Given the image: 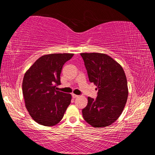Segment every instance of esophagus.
<instances>
[{
	"instance_id": "34e87169",
	"label": "esophagus",
	"mask_w": 155,
	"mask_h": 155,
	"mask_svg": "<svg viewBox=\"0 0 155 155\" xmlns=\"http://www.w3.org/2000/svg\"><path fill=\"white\" fill-rule=\"evenodd\" d=\"M72 96L73 98H78V95H76V94H72Z\"/></svg>"
}]
</instances>
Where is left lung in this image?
<instances>
[{
  "mask_svg": "<svg viewBox=\"0 0 155 155\" xmlns=\"http://www.w3.org/2000/svg\"><path fill=\"white\" fill-rule=\"evenodd\" d=\"M87 71L89 80L98 90L96 99L88 97L83 109L84 120L91 127L101 128L118 119L127 103L128 89L122 67L106 54L81 53Z\"/></svg>",
  "mask_w": 155,
  "mask_h": 155,
  "instance_id": "obj_1",
  "label": "left lung"
}]
</instances>
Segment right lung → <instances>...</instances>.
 <instances>
[{"label":"right lung","instance_id":"right-lung-1","mask_svg":"<svg viewBox=\"0 0 155 155\" xmlns=\"http://www.w3.org/2000/svg\"><path fill=\"white\" fill-rule=\"evenodd\" d=\"M74 55L54 53L40 57L25 72L22 94L31 117L39 124L52 127L61 121L71 102L70 94L57 91L62 68Z\"/></svg>","mask_w":155,"mask_h":155}]
</instances>
